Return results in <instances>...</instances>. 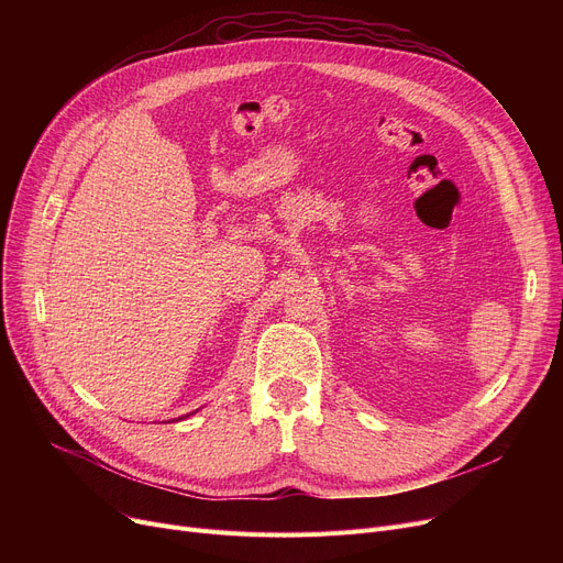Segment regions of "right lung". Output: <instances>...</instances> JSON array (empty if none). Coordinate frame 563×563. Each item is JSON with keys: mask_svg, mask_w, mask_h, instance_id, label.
I'll use <instances>...</instances> for the list:
<instances>
[{"mask_svg": "<svg viewBox=\"0 0 563 563\" xmlns=\"http://www.w3.org/2000/svg\"><path fill=\"white\" fill-rule=\"evenodd\" d=\"M189 416H194V412H189ZM189 416H185V418H189ZM185 418H177V420H185ZM177 420H175V422H177Z\"/></svg>", "mask_w": 563, "mask_h": 563, "instance_id": "1", "label": "right lung"}]
</instances>
